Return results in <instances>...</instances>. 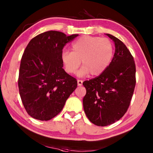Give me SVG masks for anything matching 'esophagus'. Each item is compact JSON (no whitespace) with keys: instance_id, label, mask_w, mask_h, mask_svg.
Returning a JSON list of instances; mask_svg holds the SVG:
<instances>
[{"instance_id":"obj_1","label":"esophagus","mask_w":153,"mask_h":153,"mask_svg":"<svg viewBox=\"0 0 153 153\" xmlns=\"http://www.w3.org/2000/svg\"><path fill=\"white\" fill-rule=\"evenodd\" d=\"M82 84H83V82H82V80H80V79L77 80V85H78V86H82Z\"/></svg>"}]
</instances>
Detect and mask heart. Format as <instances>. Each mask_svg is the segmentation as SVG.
Instances as JSON below:
<instances>
[{"instance_id": "b5f03b06", "label": "heart", "mask_w": 153, "mask_h": 153, "mask_svg": "<svg viewBox=\"0 0 153 153\" xmlns=\"http://www.w3.org/2000/svg\"><path fill=\"white\" fill-rule=\"evenodd\" d=\"M72 51H63L62 62L67 73L73 74L78 69L81 61L83 67L77 72L79 76L90 74L97 76L108 67L114 55V45L107 38L83 36L72 45Z\"/></svg>"}]
</instances>
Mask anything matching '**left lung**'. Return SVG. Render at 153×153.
Listing matches in <instances>:
<instances>
[{
    "instance_id": "8db88e82",
    "label": "left lung",
    "mask_w": 153,
    "mask_h": 153,
    "mask_svg": "<svg viewBox=\"0 0 153 153\" xmlns=\"http://www.w3.org/2000/svg\"><path fill=\"white\" fill-rule=\"evenodd\" d=\"M115 43V53L106 70L99 76L85 81L83 108L88 119L98 126L118 121L128 110L135 87L134 57L122 41L106 34Z\"/></svg>"
}]
</instances>
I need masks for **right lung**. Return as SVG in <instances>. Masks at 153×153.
I'll list each match as a JSON object with an SVG mask.
<instances>
[{
  "mask_svg": "<svg viewBox=\"0 0 153 153\" xmlns=\"http://www.w3.org/2000/svg\"><path fill=\"white\" fill-rule=\"evenodd\" d=\"M77 36L48 31L33 37L25 48L18 87L23 105L32 118L41 121L53 118L76 89V79L62 68L61 54L66 43Z\"/></svg>",
  "mask_w": 153,
  "mask_h": 153,
  "instance_id": "obj_1",
  "label": "right lung"
}]
</instances>
